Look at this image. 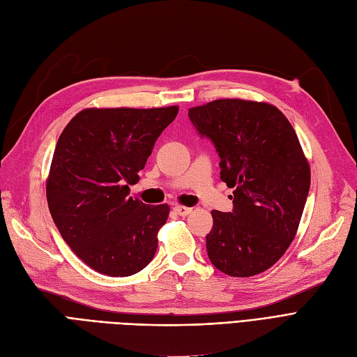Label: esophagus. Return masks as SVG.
I'll return each mask as SVG.
<instances>
[{
  "instance_id": "obj_1",
  "label": "esophagus",
  "mask_w": 357,
  "mask_h": 357,
  "mask_svg": "<svg viewBox=\"0 0 357 357\" xmlns=\"http://www.w3.org/2000/svg\"><path fill=\"white\" fill-rule=\"evenodd\" d=\"M176 211V214H178V215H183V218H185V215H188V214H190L192 213V208H189V207H183V205H176L174 208H172Z\"/></svg>"
}]
</instances>
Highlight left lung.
<instances>
[{
    "label": "left lung",
    "instance_id": "8db88e82",
    "mask_svg": "<svg viewBox=\"0 0 357 357\" xmlns=\"http://www.w3.org/2000/svg\"><path fill=\"white\" fill-rule=\"evenodd\" d=\"M189 119L214 144L220 178L235 189L232 211H211L210 261L232 277L264 273L295 238L310 192L295 129L277 107L244 100L193 107Z\"/></svg>",
    "mask_w": 357,
    "mask_h": 357
}]
</instances>
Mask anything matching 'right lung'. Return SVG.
I'll list each match as a JSON object with an SVG mask.
<instances>
[{
	"label": "right lung",
	"mask_w": 357,
	"mask_h": 357,
	"mask_svg": "<svg viewBox=\"0 0 357 357\" xmlns=\"http://www.w3.org/2000/svg\"><path fill=\"white\" fill-rule=\"evenodd\" d=\"M177 113L88 109L62 131L46 186L49 210L63 241L95 271L128 277L153 259L169 207L132 199L129 185Z\"/></svg>",
	"instance_id": "add662e5"
}]
</instances>
